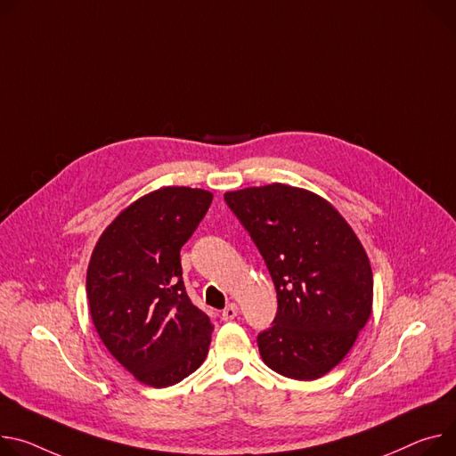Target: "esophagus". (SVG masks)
Listing matches in <instances>:
<instances>
[{
	"mask_svg": "<svg viewBox=\"0 0 456 456\" xmlns=\"http://www.w3.org/2000/svg\"><path fill=\"white\" fill-rule=\"evenodd\" d=\"M236 314H238V305H236V304H229V305L222 311V318H224L225 322L234 320V318H236Z\"/></svg>",
	"mask_w": 456,
	"mask_h": 456,
	"instance_id": "34e87169",
	"label": "esophagus"
}]
</instances>
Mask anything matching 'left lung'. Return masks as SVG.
<instances>
[{
    "label": "left lung",
    "instance_id": "left-lung-1",
    "mask_svg": "<svg viewBox=\"0 0 456 456\" xmlns=\"http://www.w3.org/2000/svg\"><path fill=\"white\" fill-rule=\"evenodd\" d=\"M273 278L278 311L258 335L267 367L295 380L323 377L353 347L372 309V271L360 240L318 194L271 183L225 192Z\"/></svg>",
    "mask_w": 456,
    "mask_h": 456
}]
</instances>
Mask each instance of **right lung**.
<instances>
[{
  "instance_id": "obj_1",
  "label": "right lung",
  "mask_w": 456,
  "mask_h": 456,
  "mask_svg": "<svg viewBox=\"0 0 456 456\" xmlns=\"http://www.w3.org/2000/svg\"><path fill=\"white\" fill-rule=\"evenodd\" d=\"M211 201L209 191L161 187L121 211L93 251V323L109 353L145 386L182 382L209 353L213 323L187 297L180 249Z\"/></svg>"
}]
</instances>
